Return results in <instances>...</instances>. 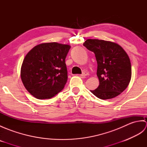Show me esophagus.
Masks as SVG:
<instances>
[{"instance_id": "esophagus-1", "label": "esophagus", "mask_w": 147, "mask_h": 147, "mask_svg": "<svg viewBox=\"0 0 147 147\" xmlns=\"http://www.w3.org/2000/svg\"><path fill=\"white\" fill-rule=\"evenodd\" d=\"M88 75H89V73L86 71H84L83 73L82 74H81V76H88Z\"/></svg>"}]
</instances>
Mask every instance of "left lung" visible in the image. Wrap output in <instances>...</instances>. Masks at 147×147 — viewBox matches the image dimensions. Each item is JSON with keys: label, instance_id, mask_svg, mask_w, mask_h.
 <instances>
[{"label": "left lung", "instance_id": "left-lung-1", "mask_svg": "<svg viewBox=\"0 0 147 147\" xmlns=\"http://www.w3.org/2000/svg\"><path fill=\"white\" fill-rule=\"evenodd\" d=\"M83 45L94 53L97 62L99 85L90 92L103 100L120 95L131 78V65L127 53L117 43L103 40L88 39Z\"/></svg>", "mask_w": 147, "mask_h": 147}]
</instances>
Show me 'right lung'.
Masks as SVG:
<instances>
[{"mask_svg": "<svg viewBox=\"0 0 147 147\" xmlns=\"http://www.w3.org/2000/svg\"><path fill=\"white\" fill-rule=\"evenodd\" d=\"M71 46L43 43L31 50L21 68L22 82L38 99L51 98L60 92L67 80L65 59Z\"/></svg>", "mask_w": 147, "mask_h": 147, "instance_id": "add662e5", "label": "right lung"}]
</instances>
